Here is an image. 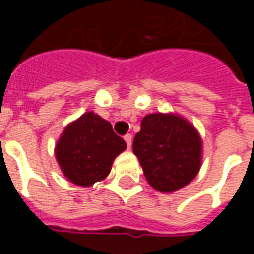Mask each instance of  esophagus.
<instances>
[{
    "mask_svg": "<svg viewBox=\"0 0 254 254\" xmlns=\"http://www.w3.org/2000/svg\"><path fill=\"white\" fill-rule=\"evenodd\" d=\"M124 140L127 141V148H130V145H132V134H130V133L125 134V136H124Z\"/></svg>",
    "mask_w": 254,
    "mask_h": 254,
    "instance_id": "esophagus-1",
    "label": "esophagus"
}]
</instances>
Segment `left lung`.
I'll return each mask as SVG.
<instances>
[{
	"mask_svg": "<svg viewBox=\"0 0 254 254\" xmlns=\"http://www.w3.org/2000/svg\"><path fill=\"white\" fill-rule=\"evenodd\" d=\"M133 152L151 187L171 193L190 184L202 159L200 133L187 118L174 113H152L141 121Z\"/></svg>",
	"mask_w": 254,
	"mask_h": 254,
	"instance_id": "1",
	"label": "left lung"
}]
</instances>
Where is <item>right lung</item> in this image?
<instances>
[{
  "mask_svg": "<svg viewBox=\"0 0 254 254\" xmlns=\"http://www.w3.org/2000/svg\"><path fill=\"white\" fill-rule=\"evenodd\" d=\"M125 149L127 143L114 133L110 122L87 111L65 127L54 154L64 176L74 185L87 188L103 181Z\"/></svg>",
  "mask_w": 254,
  "mask_h": 254,
  "instance_id": "right-lung-1",
  "label": "right lung"
}]
</instances>
